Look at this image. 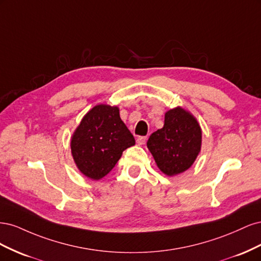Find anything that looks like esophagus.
Listing matches in <instances>:
<instances>
[{
	"mask_svg": "<svg viewBox=\"0 0 261 261\" xmlns=\"http://www.w3.org/2000/svg\"><path fill=\"white\" fill-rule=\"evenodd\" d=\"M147 141V136H139L137 139H136V143L141 146V145H145V143Z\"/></svg>",
	"mask_w": 261,
	"mask_h": 261,
	"instance_id": "34e87169",
	"label": "esophagus"
}]
</instances>
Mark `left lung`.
Instances as JSON below:
<instances>
[{
	"instance_id": "1",
	"label": "left lung",
	"mask_w": 261,
	"mask_h": 261,
	"mask_svg": "<svg viewBox=\"0 0 261 261\" xmlns=\"http://www.w3.org/2000/svg\"><path fill=\"white\" fill-rule=\"evenodd\" d=\"M164 174L174 176L192 167L201 149V128L194 115L177 107L165 113L164 125L147 141Z\"/></svg>"
}]
</instances>
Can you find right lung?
Returning <instances> with one entry per match:
<instances>
[{
  "instance_id": "right-lung-1",
  "label": "right lung",
  "mask_w": 261,
  "mask_h": 261,
  "mask_svg": "<svg viewBox=\"0 0 261 261\" xmlns=\"http://www.w3.org/2000/svg\"><path fill=\"white\" fill-rule=\"evenodd\" d=\"M135 138L120 117L117 107L98 105L87 113L70 140L74 161L83 174L98 180L120 160Z\"/></svg>"
}]
</instances>
